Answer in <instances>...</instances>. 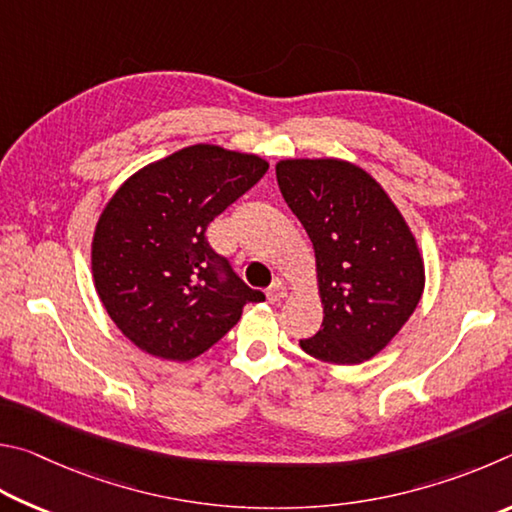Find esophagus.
Wrapping results in <instances>:
<instances>
[{"label": "esophagus", "instance_id": "esophagus-1", "mask_svg": "<svg viewBox=\"0 0 512 512\" xmlns=\"http://www.w3.org/2000/svg\"><path fill=\"white\" fill-rule=\"evenodd\" d=\"M285 297H288V290H285V285L276 279L270 288H267V299H270L272 303H279V301H283Z\"/></svg>", "mask_w": 512, "mask_h": 512}]
</instances>
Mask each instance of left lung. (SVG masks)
<instances>
[{"mask_svg": "<svg viewBox=\"0 0 512 512\" xmlns=\"http://www.w3.org/2000/svg\"><path fill=\"white\" fill-rule=\"evenodd\" d=\"M276 179L317 258L324 321L301 348L328 364L371 360L423 297L414 233L384 188L351 161L283 159Z\"/></svg>", "mask_w": 512, "mask_h": 512, "instance_id": "1", "label": "left lung"}]
</instances>
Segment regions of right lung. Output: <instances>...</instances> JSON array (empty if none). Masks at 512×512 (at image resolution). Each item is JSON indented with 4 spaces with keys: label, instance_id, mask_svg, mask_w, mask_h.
I'll use <instances>...</instances> for the list:
<instances>
[{
    "label": "right lung",
    "instance_id": "obj_1",
    "mask_svg": "<svg viewBox=\"0 0 512 512\" xmlns=\"http://www.w3.org/2000/svg\"><path fill=\"white\" fill-rule=\"evenodd\" d=\"M270 164L258 155L195 143L143 166L96 222L94 285L107 315L143 353L188 362L238 324L247 288L211 249L206 227Z\"/></svg>",
    "mask_w": 512,
    "mask_h": 512
}]
</instances>
